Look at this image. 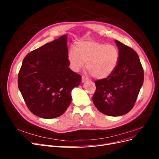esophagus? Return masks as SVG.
I'll return each mask as SVG.
<instances>
[{"mask_svg": "<svg viewBox=\"0 0 159 159\" xmlns=\"http://www.w3.org/2000/svg\"><path fill=\"white\" fill-rule=\"evenodd\" d=\"M88 81V78H85L84 76L81 77V81H82V83L85 82V81Z\"/></svg>", "mask_w": 159, "mask_h": 159, "instance_id": "1", "label": "esophagus"}]
</instances>
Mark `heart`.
<instances>
[{"instance_id": "obj_1", "label": "heart", "mask_w": 159, "mask_h": 159, "mask_svg": "<svg viewBox=\"0 0 159 159\" xmlns=\"http://www.w3.org/2000/svg\"><path fill=\"white\" fill-rule=\"evenodd\" d=\"M68 58L71 68L79 71L86 68L89 73L98 79L107 78L116 69L119 53L117 48L93 41H80L75 49L69 50Z\"/></svg>"}]
</instances>
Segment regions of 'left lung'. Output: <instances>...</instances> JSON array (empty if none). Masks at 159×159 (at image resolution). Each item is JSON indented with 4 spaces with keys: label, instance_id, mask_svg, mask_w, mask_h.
I'll return each mask as SVG.
<instances>
[{
    "label": "left lung",
    "instance_id": "8db88e82",
    "mask_svg": "<svg viewBox=\"0 0 159 159\" xmlns=\"http://www.w3.org/2000/svg\"><path fill=\"white\" fill-rule=\"evenodd\" d=\"M119 53L116 69L107 78L95 81V106L109 116L127 113L133 107L143 84L144 71L139 56L131 48L115 40Z\"/></svg>",
    "mask_w": 159,
    "mask_h": 159
}]
</instances>
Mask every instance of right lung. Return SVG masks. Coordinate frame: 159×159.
<instances>
[{
	"mask_svg": "<svg viewBox=\"0 0 159 159\" xmlns=\"http://www.w3.org/2000/svg\"><path fill=\"white\" fill-rule=\"evenodd\" d=\"M66 34L28 54L18 75V86L28 108L36 116L53 119L71 102V90L81 77L69 68Z\"/></svg>",
	"mask_w": 159,
	"mask_h": 159,
	"instance_id": "right-lung-1",
	"label": "right lung"
}]
</instances>
